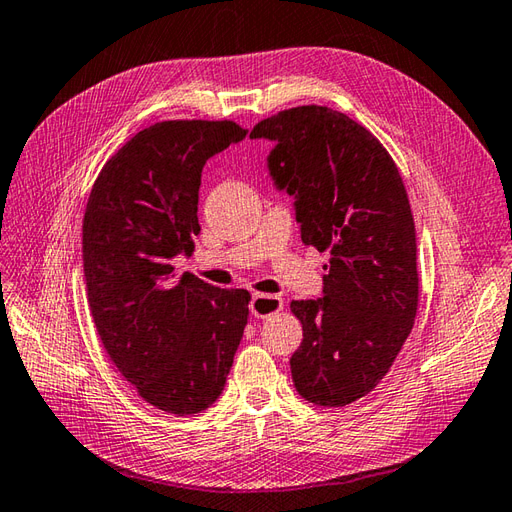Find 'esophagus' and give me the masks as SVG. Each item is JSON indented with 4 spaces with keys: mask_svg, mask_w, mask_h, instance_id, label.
Listing matches in <instances>:
<instances>
[{
    "mask_svg": "<svg viewBox=\"0 0 512 512\" xmlns=\"http://www.w3.org/2000/svg\"><path fill=\"white\" fill-rule=\"evenodd\" d=\"M282 298L278 295H267V293H254L252 302H249V311H252L254 317H271L274 313L282 311Z\"/></svg>",
    "mask_w": 512,
    "mask_h": 512,
    "instance_id": "1",
    "label": "esophagus"
}]
</instances>
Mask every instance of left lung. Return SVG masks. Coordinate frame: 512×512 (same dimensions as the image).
<instances>
[{"label": "left lung", "mask_w": 512, "mask_h": 512, "mask_svg": "<svg viewBox=\"0 0 512 512\" xmlns=\"http://www.w3.org/2000/svg\"><path fill=\"white\" fill-rule=\"evenodd\" d=\"M249 138L276 142L269 173L295 197L302 243L331 254L324 298L291 302L302 322L293 385L315 405L355 403L388 374L418 309L416 230L399 168L331 107L278 111Z\"/></svg>", "instance_id": "obj_1"}]
</instances>
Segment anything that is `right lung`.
Here are the masks:
<instances>
[{"label":"right lung","instance_id":"add662e5","mask_svg":"<svg viewBox=\"0 0 512 512\" xmlns=\"http://www.w3.org/2000/svg\"><path fill=\"white\" fill-rule=\"evenodd\" d=\"M232 120H164L111 155L83 219L87 302L113 366L146 403L197 414L219 399L252 295L221 289L173 260L195 249L201 170L241 142Z\"/></svg>","mask_w":512,"mask_h":512}]
</instances>
